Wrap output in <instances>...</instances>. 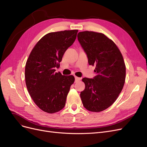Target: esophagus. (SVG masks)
Returning <instances> with one entry per match:
<instances>
[{"label":"esophagus","instance_id":"obj_1","mask_svg":"<svg viewBox=\"0 0 147 147\" xmlns=\"http://www.w3.org/2000/svg\"><path fill=\"white\" fill-rule=\"evenodd\" d=\"M75 82H78V81H80V80H81V78L77 77H75Z\"/></svg>","mask_w":147,"mask_h":147}]
</instances>
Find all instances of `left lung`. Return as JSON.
I'll list each match as a JSON object with an SVG mask.
<instances>
[{
  "instance_id": "left-lung-1",
  "label": "left lung",
  "mask_w": 147,
  "mask_h": 147,
  "mask_svg": "<svg viewBox=\"0 0 147 147\" xmlns=\"http://www.w3.org/2000/svg\"><path fill=\"white\" fill-rule=\"evenodd\" d=\"M77 37L96 72L94 78L82 79L85 84L80 93L82 103L88 110L99 112L112 105L121 92L125 63L116 44L104 34L86 30L80 32Z\"/></svg>"
}]
</instances>
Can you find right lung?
Here are the masks:
<instances>
[{"mask_svg": "<svg viewBox=\"0 0 147 147\" xmlns=\"http://www.w3.org/2000/svg\"><path fill=\"white\" fill-rule=\"evenodd\" d=\"M78 30L50 32L36 43L25 67V80L33 101L43 112L54 113L63 109L73 75L55 72L65 51L76 39Z\"/></svg>", "mask_w": 147, "mask_h": 147, "instance_id": "1", "label": "right lung"}]
</instances>
